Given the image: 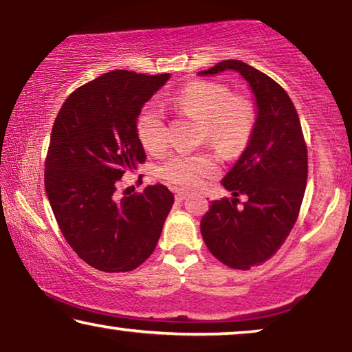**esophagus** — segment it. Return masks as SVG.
<instances>
[{
	"label": "esophagus",
	"instance_id": "obj_1",
	"mask_svg": "<svg viewBox=\"0 0 352 352\" xmlns=\"http://www.w3.org/2000/svg\"><path fill=\"white\" fill-rule=\"evenodd\" d=\"M187 195H189V194H187V192H184V190H176V192H175V197H176L177 201L186 200Z\"/></svg>",
	"mask_w": 352,
	"mask_h": 352
}]
</instances>
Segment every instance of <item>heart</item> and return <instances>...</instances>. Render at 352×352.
I'll list each match as a JSON object with an SVG mask.
<instances>
[{"instance_id": "1", "label": "heart", "mask_w": 352, "mask_h": 352, "mask_svg": "<svg viewBox=\"0 0 352 352\" xmlns=\"http://www.w3.org/2000/svg\"><path fill=\"white\" fill-rule=\"evenodd\" d=\"M176 112L199 120L201 138L219 152L235 157L247 147L254 128V110L250 100L232 96L228 86L214 81H194L168 99ZM138 138L147 152L160 153L166 147V123L157 102L139 112ZM160 176L176 187L194 189L219 173V160L211 152L175 153L160 166Z\"/></svg>"}]
</instances>
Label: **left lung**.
<instances>
[{
    "mask_svg": "<svg viewBox=\"0 0 352 352\" xmlns=\"http://www.w3.org/2000/svg\"><path fill=\"white\" fill-rule=\"evenodd\" d=\"M234 70L252 89L253 134L221 184L232 197L213 200L201 218L205 245L232 269L259 266L277 253L296 223L307 179V151L292 99L272 78L242 60H223L200 76ZM239 195L248 197L237 207Z\"/></svg>",
    "mask_w": 352,
    "mask_h": 352,
    "instance_id": "left-lung-1",
    "label": "left lung"
}]
</instances>
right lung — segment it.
<instances>
[{"mask_svg": "<svg viewBox=\"0 0 352 352\" xmlns=\"http://www.w3.org/2000/svg\"><path fill=\"white\" fill-rule=\"evenodd\" d=\"M170 74L113 70L74 91L57 113L45 189L60 232L99 271L128 272L157 247L175 195L163 184L115 199L118 179L138 170L146 152L136 123L144 104Z\"/></svg>", "mask_w": 352, "mask_h": 352, "instance_id": "1", "label": "right lung"}]
</instances>
